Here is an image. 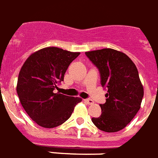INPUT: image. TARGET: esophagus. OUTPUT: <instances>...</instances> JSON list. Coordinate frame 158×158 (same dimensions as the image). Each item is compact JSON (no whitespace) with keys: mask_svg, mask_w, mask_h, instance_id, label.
Wrapping results in <instances>:
<instances>
[{"mask_svg":"<svg viewBox=\"0 0 158 158\" xmlns=\"http://www.w3.org/2000/svg\"><path fill=\"white\" fill-rule=\"evenodd\" d=\"M85 101L87 103L88 105H92V104H94V100H91V99H85Z\"/></svg>","mask_w":158,"mask_h":158,"instance_id":"1","label":"esophagus"}]
</instances>
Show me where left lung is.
I'll list each match as a JSON object with an SVG mask.
<instances>
[{"mask_svg": "<svg viewBox=\"0 0 158 158\" xmlns=\"http://www.w3.org/2000/svg\"><path fill=\"white\" fill-rule=\"evenodd\" d=\"M99 69L100 84L107 89L106 101L100 105L101 115L92 122L106 132H116L127 127L141 107L144 90L135 64L124 52L111 48L86 52Z\"/></svg>", "mask_w": 158, "mask_h": 158, "instance_id": "8db88e82", "label": "left lung"}]
</instances>
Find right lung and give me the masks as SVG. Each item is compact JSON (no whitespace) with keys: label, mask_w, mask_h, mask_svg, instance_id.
<instances>
[{"label":"right lung","mask_w":158,"mask_h":158,"mask_svg":"<svg viewBox=\"0 0 158 158\" xmlns=\"http://www.w3.org/2000/svg\"><path fill=\"white\" fill-rule=\"evenodd\" d=\"M80 52L55 47L45 48L32 53L20 70L17 92L20 102L40 127H58L71 116L74 106L82 99L56 93L64 81L69 64Z\"/></svg>","instance_id":"right-lung-1"}]
</instances>
